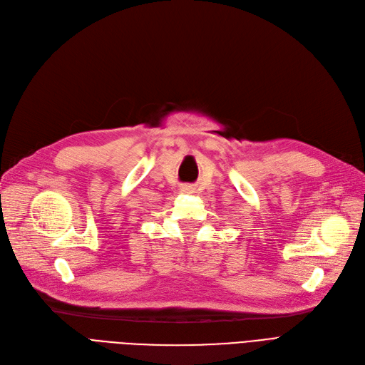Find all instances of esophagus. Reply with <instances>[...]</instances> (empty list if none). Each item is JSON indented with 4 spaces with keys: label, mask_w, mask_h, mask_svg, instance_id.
I'll list each match as a JSON object with an SVG mask.
<instances>
[{
    "label": "esophagus",
    "mask_w": 365,
    "mask_h": 365,
    "mask_svg": "<svg viewBox=\"0 0 365 365\" xmlns=\"http://www.w3.org/2000/svg\"><path fill=\"white\" fill-rule=\"evenodd\" d=\"M180 190L185 194H190V192H194V186L192 185H183Z\"/></svg>",
    "instance_id": "1"
}]
</instances>
